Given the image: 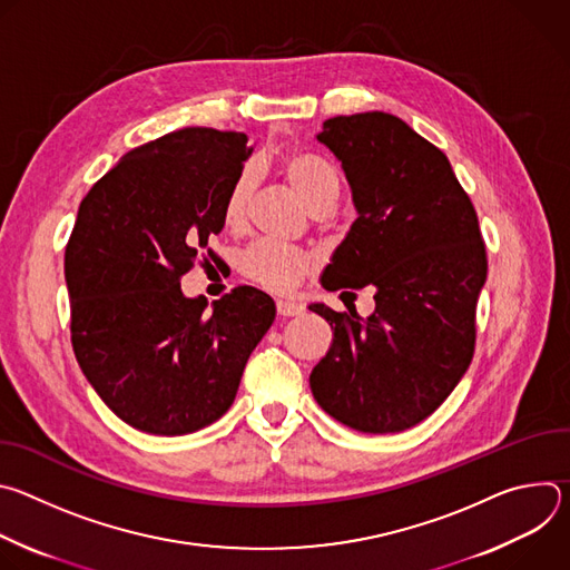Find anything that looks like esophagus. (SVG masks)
Listing matches in <instances>:
<instances>
[{"label": "esophagus", "instance_id": "1", "mask_svg": "<svg viewBox=\"0 0 570 570\" xmlns=\"http://www.w3.org/2000/svg\"><path fill=\"white\" fill-rule=\"evenodd\" d=\"M277 313L284 315V317H293V315L304 313V306L299 302H293V299H279L277 302Z\"/></svg>", "mask_w": 570, "mask_h": 570}]
</instances>
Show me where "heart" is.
Segmentation results:
<instances>
[{"mask_svg": "<svg viewBox=\"0 0 570 570\" xmlns=\"http://www.w3.org/2000/svg\"><path fill=\"white\" fill-rule=\"evenodd\" d=\"M282 174L295 196L311 209V212H327L338 194H341V178L338 171L330 159L313 150H291L282 157ZM253 196V174L248 169H240L227 185L223 203H220V218L225 227L238 229L246 220L248 205ZM315 266V259L299 248L279 246V243L259 240L240 255L238 273L250 279L253 284L273 291V293H288L297 286L302 277H306Z\"/></svg>", "mask_w": 570, "mask_h": 570, "instance_id": "1", "label": "heart"}]
</instances>
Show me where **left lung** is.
I'll use <instances>...</instances> for the list:
<instances>
[{
    "instance_id": "left-lung-1",
    "label": "left lung",
    "mask_w": 570,
    "mask_h": 570,
    "mask_svg": "<svg viewBox=\"0 0 570 570\" xmlns=\"http://www.w3.org/2000/svg\"><path fill=\"white\" fill-rule=\"evenodd\" d=\"M317 139L343 161L358 209L322 286H374L376 308L311 306L334 330L311 390L350 429L399 433L435 413L471 365L487 279L478 214L446 155L394 115L334 117Z\"/></svg>"
}]
</instances>
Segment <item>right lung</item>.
I'll return each instance as SVG.
<instances>
[{
    "instance_id": "add662e5",
    "label": "right lung",
    "mask_w": 570,
    "mask_h": 570,
    "mask_svg": "<svg viewBox=\"0 0 570 570\" xmlns=\"http://www.w3.org/2000/svg\"><path fill=\"white\" fill-rule=\"evenodd\" d=\"M253 153L243 132L183 128L126 153L78 205L65 248L76 361L137 431L187 435L227 413L275 302L238 286L214 302L180 279L214 257L220 203Z\"/></svg>"
}]
</instances>
